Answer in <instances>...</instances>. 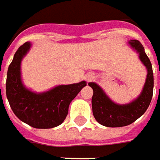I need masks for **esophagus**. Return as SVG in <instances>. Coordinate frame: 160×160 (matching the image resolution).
I'll return each instance as SVG.
<instances>
[{"label":"esophagus","mask_w":160,"mask_h":160,"mask_svg":"<svg viewBox=\"0 0 160 160\" xmlns=\"http://www.w3.org/2000/svg\"><path fill=\"white\" fill-rule=\"evenodd\" d=\"M94 78H95V76L92 74H87L85 76V79L88 81V82H89V81H91L92 79H94Z\"/></svg>","instance_id":"obj_1"}]
</instances>
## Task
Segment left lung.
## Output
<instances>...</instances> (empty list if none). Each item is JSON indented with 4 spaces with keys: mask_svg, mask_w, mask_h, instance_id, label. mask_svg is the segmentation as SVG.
Masks as SVG:
<instances>
[{
    "mask_svg": "<svg viewBox=\"0 0 160 160\" xmlns=\"http://www.w3.org/2000/svg\"><path fill=\"white\" fill-rule=\"evenodd\" d=\"M128 44L138 53L139 58L147 71L146 82L139 96L129 103H115L97 83L89 82V86L93 89L91 102L94 117L101 125L108 128L125 127L135 122L147 111L152 97L153 72L150 59L139 40L132 39Z\"/></svg>",
    "mask_w": 160,
    "mask_h": 160,
    "instance_id": "obj_1",
    "label": "left lung"
}]
</instances>
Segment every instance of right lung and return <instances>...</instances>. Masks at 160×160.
Segmentation results:
<instances>
[{
    "label": "right lung",
    "instance_id": "add662e5",
    "mask_svg": "<svg viewBox=\"0 0 160 160\" xmlns=\"http://www.w3.org/2000/svg\"><path fill=\"white\" fill-rule=\"evenodd\" d=\"M31 47V42H26L13 56L7 74V98L14 114L21 122L35 128H52L63 123L71 101L87 82L82 81L58 85L40 93L27 88L21 78V61Z\"/></svg>",
    "mask_w": 160,
    "mask_h": 160
}]
</instances>
